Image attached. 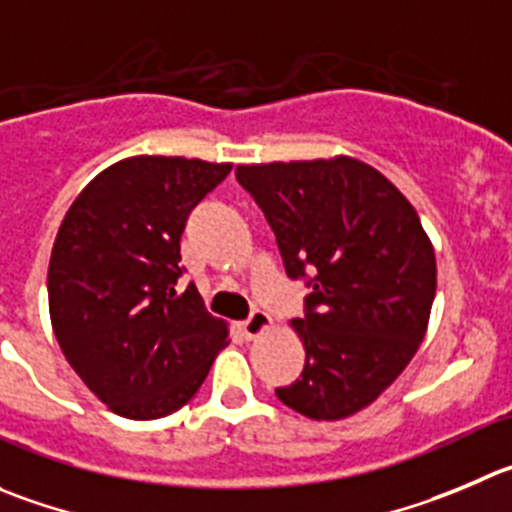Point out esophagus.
<instances>
[{
    "label": "esophagus",
    "mask_w": 512,
    "mask_h": 512,
    "mask_svg": "<svg viewBox=\"0 0 512 512\" xmlns=\"http://www.w3.org/2000/svg\"><path fill=\"white\" fill-rule=\"evenodd\" d=\"M266 329H271V316L261 309H256L246 321H241V332L246 339L261 337Z\"/></svg>",
    "instance_id": "34e87169"
}]
</instances>
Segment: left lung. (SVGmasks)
<instances>
[{"label": "left lung", "mask_w": 512, "mask_h": 512, "mask_svg": "<svg viewBox=\"0 0 512 512\" xmlns=\"http://www.w3.org/2000/svg\"><path fill=\"white\" fill-rule=\"evenodd\" d=\"M236 178L264 211L289 279L311 286L304 319L291 321L304 372L276 397L311 420L364 410L425 339L437 264L420 216L349 155L238 165Z\"/></svg>", "instance_id": "left-lung-1"}]
</instances>
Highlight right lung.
I'll use <instances>...</instances> for the list:
<instances>
[{
	"label": "right lung",
	"instance_id": "obj_1",
	"mask_svg": "<svg viewBox=\"0 0 512 512\" xmlns=\"http://www.w3.org/2000/svg\"><path fill=\"white\" fill-rule=\"evenodd\" d=\"M231 163L135 155L82 188L52 246L47 294L62 354L115 415L158 420L191 402L228 344L183 276L188 213Z\"/></svg>",
	"mask_w": 512,
	"mask_h": 512
}]
</instances>
